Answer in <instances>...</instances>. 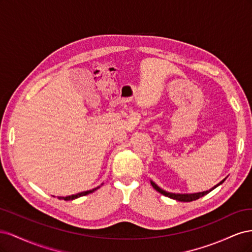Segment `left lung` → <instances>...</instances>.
I'll use <instances>...</instances> for the list:
<instances>
[{
	"label": "left lung",
	"mask_w": 252,
	"mask_h": 252,
	"mask_svg": "<svg viewBox=\"0 0 252 252\" xmlns=\"http://www.w3.org/2000/svg\"><path fill=\"white\" fill-rule=\"evenodd\" d=\"M226 179H224L223 181H220L219 184H217L215 187H212L211 189L207 190V191H203V192H196V193H171V192H168V191H165V190H163L162 188H159L155 182L150 181L152 187H154L157 191H158L159 193H162L163 195L165 196H168L170 197V199H173V200H177V201H180V202H192V201H195L197 199H200V197L206 195L207 193H209L210 191H212L213 189L217 188L219 185L222 184V183H224Z\"/></svg>",
	"instance_id": "obj_1"
}]
</instances>
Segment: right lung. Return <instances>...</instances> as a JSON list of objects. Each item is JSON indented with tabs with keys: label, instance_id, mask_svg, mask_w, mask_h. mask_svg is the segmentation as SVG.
Returning a JSON list of instances; mask_svg holds the SVG:
<instances>
[{
	"label": "right lung",
	"instance_id": "1",
	"mask_svg": "<svg viewBox=\"0 0 252 252\" xmlns=\"http://www.w3.org/2000/svg\"><path fill=\"white\" fill-rule=\"evenodd\" d=\"M100 188V186L96 187V188H94L91 190H87V191H83V192H80V193H77V194H72V195H68V196H59L60 200H64V201H72L74 199H78V197L80 196H84L86 194H89V193H93L94 191H95L96 189Z\"/></svg>",
	"mask_w": 252,
	"mask_h": 252
}]
</instances>
